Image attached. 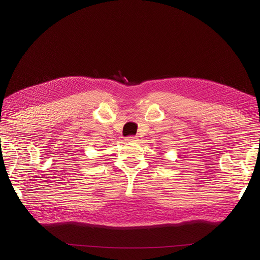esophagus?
I'll return each mask as SVG.
<instances>
[{"label": "esophagus", "instance_id": "obj_1", "mask_svg": "<svg viewBox=\"0 0 260 260\" xmlns=\"http://www.w3.org/2000/svg\"><path fill=\"white\" fill-rule=\"evenodd\" d=\"M125 141H127V142H129V143H132V142H137L138 139H137L136 137L130 136V137H127V138H125Z\"/></svg>", "mask_w": 260, "mask_h": 260}]
</instances>
